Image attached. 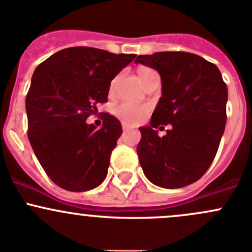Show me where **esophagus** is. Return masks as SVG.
<instances>
[{"instance_id": "obj_1", "label": "esophagus", "mask_w": 252, "mask_h": 252, "mask_svg": "<svg viewBox=\"0 0 252 252\" xmlns=\"http://www.w3.org/2000/svg\"><path fill=\"white\" fill-rule=\"evenodd\" d=\"M122 128H123L124 131H128L129 129H130V126H129L126 123H122Z\"/></svg>"}]
</instances>
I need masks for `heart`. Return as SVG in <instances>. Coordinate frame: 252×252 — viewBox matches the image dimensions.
<instances>
[{
	"label": "heart",
	"mask_w": 252,
	"mask_h": 252,
	"mask_svg": "<svg viewBox=\"0 0 252 252\" xmlns=\"http://www.w3.org/2000/svg\"><path fill=\"white\" fill-rule=\"evenodd\" d=\"M154 75H157V72L155 69H152V68L145 67V65L138 68V77L142 85H144L150 78L154 77ZM116 83L117 78L113 79V81L111 83V93L113 91ZM146 112V106L138 102H133V101H122V102L118 103L113 110V113L116 114L119 119H122V121L126 122V123L128 124L138 123L139 121H141V119L144 118Z\"/></svg>",
	"instance_id": "obj_1"
}]
</instances>
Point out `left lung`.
I'll list each match as a JSON object with an SVG mask.
<instances>
[{
  "label": "left lung",
  "mask_w": 252,
  "mask_h": 252,
  "mask_svg": "<svg viewBox=\"0 0 252 252\" xmlns=\"http://www.w3.org/2000/svg\"><path fill=\"white\" fill-rule=\"evenodd\" d=\"M161 75L162 96L140 129L139 161L147 179L166 189L199 180L215 159L227 122V85L217 65L189 52L138 56ZM169 124L159 138L154 129Z\"/></svg>",
  "instance_id": "1"
}]
</instances>
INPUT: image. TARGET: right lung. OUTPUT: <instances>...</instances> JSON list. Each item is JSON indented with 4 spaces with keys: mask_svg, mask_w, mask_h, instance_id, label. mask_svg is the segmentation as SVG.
I'll return each instance as SVG.
<instances>
[{
    "mask_svg": "<svg viewBox=\"0 0 252 252\" xmlns=\"http://www.w3.org/2000/svg\"><path fill=\"white\" fill-rule=\"evenodd\" d=\"M134 58L78 46L58 51L35 69L25 100L28 138L62 189L88 191L105 180L121 122L110 113H103L100 129L85 121L107 102L111 80Z\"/></svg>",
    "mask_w": 252,
    "mask_h": 252,
    "instance_id": "obj_1",
    "label": "right lung"
}]
</instances>
